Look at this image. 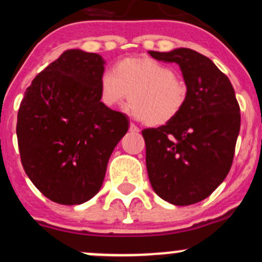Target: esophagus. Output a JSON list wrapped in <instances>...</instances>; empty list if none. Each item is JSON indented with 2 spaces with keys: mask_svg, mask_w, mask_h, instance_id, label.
<instances>
[{
  "mask_svg": "<svg viewBox=\"0 0 262 262\" xmlns=\"http://www.w3.org/2000/svg\"><path fill=\"white\" fill-rule=\"evenodd\" d=\"M130 131H131V132H139L140 130H139V127H137L136 125H134V123H131V125H130Z\"/></svg>",
  "mask_w": 262,
  "mask_h": 262,
  "instance_id": "esophagus-1",
  "label": "esophagus"
}]
</instances>
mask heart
<instances>
[{
  "instance_id": "heart-1",
  "label": "heart",
  "mask_w": 262,
  "mask_h": 262,
  "mask_svg": "<svg viewBox=\"0 0 262 262\" xmlns=\"http://www.w3.org/2000/svg\"><path fill=\"white\" fill-rule=\"evenodd\" d=\"M130 92L128 113L150 126L174 120L187 100V86L167 64L150 57H130L117 62L99 77V100L105 108L123 103Z\"/></svg>"
}]
</instances>
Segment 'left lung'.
Segmentation results:
<instances>
[{"instance_id": "left-lung-1", "label": "left lung", "mask_w": 262, "mask_h": 262, "mask_svg": "<svg viewBox=\"0 0 262 262\" xmlns=\"http://www.w3.org/2000/svg\"><path fill=\"white\" fill-rule=\"evenodd\" d=\"M149 54L180 66L187 100L174 120L142 130L147 176L163 200L192 205L210 196L229 173L241 127L239 105L229 79L208 57L190 48Z\"/></svg>"}]
</instances>
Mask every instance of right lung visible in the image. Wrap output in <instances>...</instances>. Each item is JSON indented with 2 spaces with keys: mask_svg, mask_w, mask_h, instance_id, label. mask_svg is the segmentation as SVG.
Listing matches in <instances>:
<instances>
[{
  "mask_svg": "<svg viewBox=\"0 0 262 262\" xmlns=\"http://www.w3.org/2000/svg\"><path fill=\"white\" fill-rule=\"evenodd\" d=\"M100 54L67 49L37 75L17 113L25 173L49 200L80 205L99 192L127 116L99 100Z\"/></svg>",
  "mask_w": 262,
  "mask_h": 262,
  "instance_id": "obj_1",
  "label": "right lung"
}]
</instances>
